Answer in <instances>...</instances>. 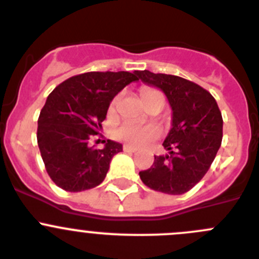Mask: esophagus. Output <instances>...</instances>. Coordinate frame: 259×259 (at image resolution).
<instances>
[{
    "label": "esophagus",
    "mask_w": 259,
    "mask_h": 259,
    "mask_svg": "<svg viewBox=\"0 0 259 259\" xmlns=\"http://www.w3.org/2000/svg\"><path fill=\"white\" fill-rule=\"evenodd\" d=\"M123 150H124V152L135 153V152H137V148H135V146H132V145H128V144H125V145H123Z\"/></svg>",
    "instance_id": "obj_1"
}]
</instances>
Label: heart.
Instances as JSON below:
<instances>
[{"instance_id":"obj_1","label":"heart","mask_w":259,"mask_h":259,"mask_svg":"<svg viewBox=\"0 0 259 259\" xmlns=\"http://www.w3.org/2000/svg\"><path fill=\"white\" fill-rule=\"evenodd\" d=\"M141 97H143L144 102H148L149 100H152L154 97L163 98V95L159 91H157V89L143 88L141 89ZM118 100L119 96H116V97L113 98V101L110 102L109 113H114L116 104H118ZM158 135H159V130L153 124L139 125L131 122H125L122 125H119L115 130V136L118 137L119 140H123L125 143L137 146L149 144L150 141L157 139Z\"/></svg>"}]
</instances>
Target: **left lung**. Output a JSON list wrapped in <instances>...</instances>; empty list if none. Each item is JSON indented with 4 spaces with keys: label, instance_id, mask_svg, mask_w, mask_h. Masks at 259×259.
<instances>
[{
    "label": "left lung",
    "instance_id": "1",
    "mask_svg": "<svg viewBox=\"0 0 259 259\" xmlns=\"http://www.w3.org/2000/svg\"><path fill=\"white\" fill-rule=\"evenodd\" d=\"M141 81L157 87L172 109V127L163 141L166 155H154L150 168L139 172L153 191L183 194L202 179L218 153L223 119L215 98L198 84L175 75L136 71Z\"/></svg>",
    "mask_w": 259,
    "mask_h": 259
}]
</instances>
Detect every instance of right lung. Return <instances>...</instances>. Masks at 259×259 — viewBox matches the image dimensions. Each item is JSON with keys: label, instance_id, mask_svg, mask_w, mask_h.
Listing matches in <instances>:
<instances>
[{"label": "right lung", "instance_id": "right-lung-1", "mask_svg": "<svg viewBox=\"0 0 259 259\" xmlns=\"http://www.w3.org/2000/svg\"><path fill=\"white\" fill-rule=\"evenodd\" d=\"M136 72H85L65 80L48 96L37 120V144L48 175L67 192L92 189L104 182L111 158L122 144L107 140L89 146L102 128L110 102Z\"/></svg>", "mask_w": 259, "mask_h": 259}]
</instances>
